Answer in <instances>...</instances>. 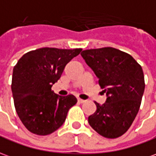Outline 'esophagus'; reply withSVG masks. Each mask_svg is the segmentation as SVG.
Listing matches in <instances>:
<instances>
[{"instance_id": "34e87169", "label": "esophagus", "mask_w": 156, "mask_h": 156, "mask_svg": "<svg viewBox=\"0 0 156 156\" xmlns=\"http://www.w3.org/2000/svg\"><path fill=\"white\" fill-rule=\"evenodd\" d=\"M78 103H84V102H85V101H84V100H82V99H79V98H78Z\"/></svg>"}]
</instances>
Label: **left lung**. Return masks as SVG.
<instances>
[{
  "mask_svg": "<svg viewBox=\"0 0 156 156\" xmlns=\"http://www.w3.org/2000/svg\"><path fill=\"white\" fill-rule=\"evenodd\" d=\"M81 55L106 94L105 103L94 102L97 110L89 116V125L105 138H118L139 112L145 87L142 67L129 54L112 47L86 50Z\"/></svg>",
  "mask_w": 156,
  "mask_h": 156,
  "instance_id": "obj_1",
  "label": "left lung"
}]
</instances>
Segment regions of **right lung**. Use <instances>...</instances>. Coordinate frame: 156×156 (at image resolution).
Returning a JSON list of instances; mask_svg holds the SVG:
<instances>
[{
  "label": "right lung",
  "mask_w": 156,
  "mask_h": 156,
  "mask_svg": "<svg viewBox=\"0 0 156 156\" xmlns=\"http://www.w3.org/2000/svg\"><path fill=\"white\" fill-rule=\"evenodd\" d=\"M81 51L40 48L18 60L12 72V92L16 112L29 132L51 134L64 123L69 109L78 101L73 94L60 96L51 87Z\"/></svg>",
  "instance_id": "1"
}]
</instances>
